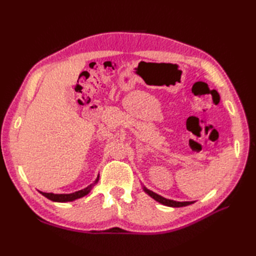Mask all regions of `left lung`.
I'll return each instance as SVG.
<instances>
[{
    "label": "left lung",
    "instance_id": "left-lung-1",
    "mask_svg": "<svg viewBox=\"0 0 256 256\" xmlns=\"http://www.w3.org/2000/svg\"><path fill=\"white\" fill-rule=\"evenodd\" d=\"M143 189L150 198H152L154 200H156L157 202L164 204L166 206H170V207H182V206H188V205H191V204L194 203V202H176V200H168V198H166L164 196H161L157 194V193H154V192L148 190V189L145 188V187H143Z\"/></svg>",
    "mask_w": 256,
    "mask_h": 256
}]
</instances>
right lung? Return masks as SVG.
<instances>
[{
    "label": "right lung",
    "mask_w": 256,
    "mask_h": 256,
    "mask_svg": "<svg viewBox=\"0 0 256 256\" xmlns=\"http://www.w3.org/2000/svg\"><path fill=\"white\" fill-rule=\"evenodd\" d=\"M98 180H99V176L97 177V180H95V182L90 184L88 187L84 188L82 190H79V191H76L74 193H69V194H54V193H46V192H42V191H40V192L42 193L44 196L53 200V202H60V203L72 202V200H74L76 198H83L86 194H88V193L92 190V186L98 182Z\"/></svg>",
    "instance_id": "add662e5"
}]
</instances>
